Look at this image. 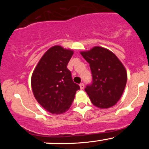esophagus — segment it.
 Returning a JSON list of instances; mask_svg holds the SVG:
<instances>
[{"instance_id":"1","label":"esophagus","mask_w":149,"mask_h":149,"mask_svg":"<svg viewBox=\"0 0 149 149\" xmlns=\"http://www.w3.org/2000/svg\"><path fill=\"white\" fill-rule=\"evenodd\" d=\"M80 88L81 89V90H83V89H84V84H83V83H80Z\"/></svg>"}]
</instances>
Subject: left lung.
<instances>
[{
  "mask_svg": "<svg viewBox=\"0 0 149 149\" xmlns=\"http://www.w3.org/2000/svg\"><path fill=\"white\" fill-rule=\"evenodd\" d=\"M80 54L90 64L92 83L85 89L92 103L100 109L116 104L123 93L127 83V71L111 51L95 46Z\"/></svg>",
  "mask_w": 149,
  "mask_h": 149,
  "instance_id": "obj_1",
  "label": "left lung"
}]
</instances>
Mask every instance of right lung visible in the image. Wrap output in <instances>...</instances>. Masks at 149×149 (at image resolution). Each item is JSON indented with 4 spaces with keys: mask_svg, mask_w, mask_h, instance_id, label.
I'll return each mask as SVG.
<instances>
[{
    "mask_svg": "<svg viewBox=\"0 0 149 149\" xmlns=\"http://www.w3.org/2000/svg\"><path fill=\"white\" fill-rule=\"evenodd\" d=\"M72 49L54 45L46 51L31 76L33 95L39 104L53 114L64 113L69 109L79 85L73 83L67 64Z\"/></svg>",
    "mask_w": 149,
    "mask_h": 149,
    "instance_id": "1",
    "label": "right lung"
}]
</instances>
